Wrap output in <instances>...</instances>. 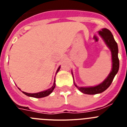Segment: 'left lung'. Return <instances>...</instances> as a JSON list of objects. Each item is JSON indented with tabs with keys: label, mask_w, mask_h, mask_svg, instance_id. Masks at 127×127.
<instances>
[{
	"label": "left lung",
	"mask_w": 127,
	"mask_h": 127,
	"mask_svg": "<svg viewBox=\"0 0 127 127\" xmlns=\"http://www.w3.org/2000/svg\"><path fill=\"white\" fill-rule=\"evenodd\" d=\"M98 34L104 41L106 46L109 48L111 53V60H112V68L109 75L105 79L99 84L95 86L89 87H79L77 86L74 82L75 86L81 92L86 95H96L103 93V91L109 88L114 77L118 73L119 70V59H118V48L117 42L115 41L112 33L109 30L106 28H103L98 31ZM73 79L74 75L72 72Z\"/></svg>",
	"instance_id": "left-lung-1"
}]
</instances>
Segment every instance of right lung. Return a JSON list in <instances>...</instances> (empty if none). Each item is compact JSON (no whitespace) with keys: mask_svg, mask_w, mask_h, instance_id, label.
Here are the masks:
<instances>
[{"mask_svg":"<svg viewBox=\"0 0 127 127\" xmlns=\"http://www.w3.org/2000/svg\"><path fill=\"white\" fill-rule=\"evenodd\" d=\"M60 68V66H59V67L58 68L57 70V72H56V74H57L58 72L59 71V70ZM55 80H54V83H53V85L51 87L50 89H48L47 90H45L43 91H41L39 92V93H26V92L24 91H22L19 88V89L20 91H21L22 93L23 94H24L26 96H29V97H36V98H41V97H46V96H48V95H50L51 93L53 92V91L54 90L55 88Z\"/></svg>","mask_w":127,"mask_h":127,"instance_id":"add662e5","label":"right lung"}]
</instances>
